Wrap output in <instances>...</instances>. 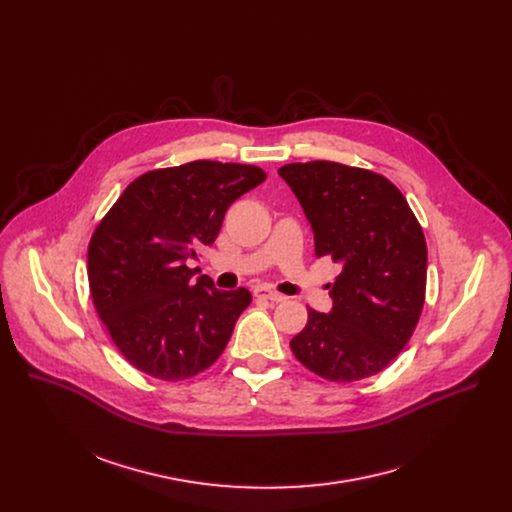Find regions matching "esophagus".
I'll return each mask as SVG.
<instances>
[{
	"instance_id": "esophagus-1",
	"label": "esophagus",
	"mask_w": 512,
	"mask_h": 512,
	"mask_svg": "<svg viewBox=\"0 0 512 512\" xmlns=\"http://www.w3.org/2000/svg\"><path fill=\"white\" fill-rule=\"evenodd\" d=\"M255 298H263V300H269V302H273V304H279V302H285L287 298L285 296H281V294H277V291H273V289H267V287H255Z\"/></svg>"
}]
</instances>
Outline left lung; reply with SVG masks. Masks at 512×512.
Returning <instances> with one entry per match:
<instances>
[{"label": "left lung", "instance_id": "obj_1", "mask_svg": "<svg viewBox=\"0 0 512 512\" xmlns=\"http://www.w3.org/2000/svg\"><path fill=\"white\" fill-rule=\"evenodd\" d=\"M314 231L316 257H332L328 314L308 308L289 346L322 379L350 383L381 373L409 342L425 300L427 245L405 196L385 176L336 162L277 170Z\"/></svg>", "mask_w": 512, "mask_h": 512}]
</instances>
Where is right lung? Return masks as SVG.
I'll return each instance as SVG.
<instances>
[{"instance_id":"add662e5","label":"right lung","mask_w":512,"mask_h":512,"mask_svg":"<svg viewBox=\"0 0 512 512\" xmlns=\"http://www.w3.org/2000/svg\"><path fill=\"white\" fill-rule=\"evenodd\" d=\"M257 166L196 160L133 180L89 243L95 310L129 364L162 381L190 379L223 354L251 304L188 261L212 245L229 206L265 180Z\"/></svg>"}]
</instances>
